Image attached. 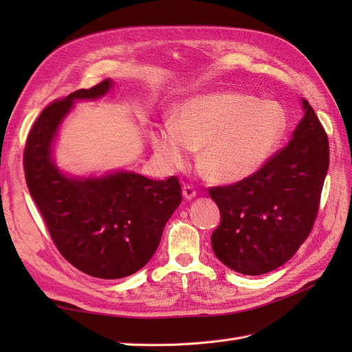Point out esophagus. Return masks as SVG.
Masks as SVG:
<instances>
[{
	"label": "esophagus",
	"mask_w": 352,
	"mask_h": 352,
	"mask_svg": "<svg viewBox=\"0 0 352 352\" xmlns=\"http://www.w3.org/2000/svg\"><path fill=\"white\" fill-rule=\"evenodd\" d=\"M183 197H184V199H193L197 197V190H195V188H193V186H190V184H184L183 186Z\"/></svg>",
	"instance_id": "1"
}]
</instances>
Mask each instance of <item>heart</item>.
Listing matches in <instances>:
<instances>
[{
    "label": "heart",
    "instance_id": "b5f03b06",
    "mask_svg": "<svg viewBox=\"0 0 352 352\" xmlns=\"http://www.w3.org/2000/svg\"><path fill=\"white\" fill-rule=\"evenodd\" d=\"M286 129L287 118L278 102L242 92H216L183 101L174 121L154 126L151 144L169 168L186 166L193 148H201L199 164L206 175L233 183L271 159Z\"/></svg>",
    "mask_w": 352,
    "mask_h": 352
}]
</instances>
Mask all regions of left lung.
Wrapping results in <instances>:
<instances>
[{
	"mask_svg": "<svg viewBox=\"0 0 352 352\" xmlns=\"http://www.w3.org/2000/svg\"><path fill=\"white\" fill-rule=\"evenodd\" d=\"M289 144L252 175L210 188L221 223L212 248L223 265L261 275L286 263L309 237L330 163L322 124L307 100Z\"/></svg>",
	"mask_w": 352,
	"mask_h": 352,
	"instance_id": "obj_1",
	"label": "left lung"
}]
</instances>
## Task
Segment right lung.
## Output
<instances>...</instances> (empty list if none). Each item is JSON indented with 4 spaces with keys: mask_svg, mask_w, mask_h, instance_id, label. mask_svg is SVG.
Here are the masks:
<instances>
[{
    "mask_svg": "<svg viewBox=\"0 0 352 352\" xmlns=\"http://www.w3.org/2000/svg\"><path fill=\"white\" fill-rule=\"evenodd\" d=\"M110 87L107 78L51 102L36 119L24 149L30 195L58 252L81 272L104 280L124 278L144 267L182 203L177 177L151 180L121 170L71 178L52 162V140L74 101L100 98Z\"/></svg>",
    "mask_w": 352,
    "mask_h": 352,
    "instance_id": "1",
    "label": "right lung"
}]
</instances>
